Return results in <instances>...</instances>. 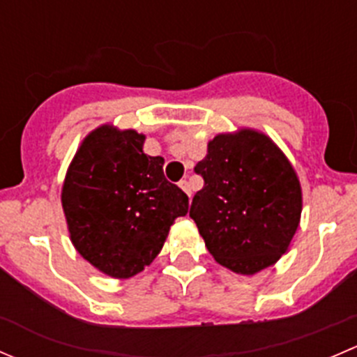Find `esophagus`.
Returning a JSON list of instances; mask_svg holds the SVG:
<instances>
[{
  "label": "esophagus",
  "instance_id": "obj_1",
  "mask_svg": "<svg viewBox=\"0 0 357 357\" xmlns=\"http://www.w3.org/2000/svg\"><path fill=\"white\" fill-rule=\"evenodd\" d=\"M179 188H181L183 192H185L186 195H188L190 199H192V186H190V183L186 181V179H181V181H179Z\"/></svg>",
  "mask_w": 357,
  "mask_h": 357
}]
</instances>
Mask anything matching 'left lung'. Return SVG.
<instances>
[{
  "instance_id": "obj_1",
  "label": "left lung",
  "mask_w": 357,
  "mask_h": 357,
  "mask_svg": "<svg viewBox=\"0 0 357 357\" xmlns=\"http://www.w3.org/2000/svg\"><path fill=\"white\" fill-rule=\"evenodd\" d=\"M204 188L190 218L212 257L236 275L276 264L301 225L302 188L289 157L262 131L219 132L195 165Z\"/></svg>"
}]
</instances>
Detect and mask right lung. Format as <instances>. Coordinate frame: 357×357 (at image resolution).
<instances>
[{"mask_svg":"<svg viewBox=\"0 0 357 357\" xmlns=\"http://www.w3.org/2000/svg\"><path fill=\"white\" fill-rule=\"evenodd\" d=\"M145 135L102 124L68 164L62 208L68 236L103 275L128 280L152 264L188 197L164 176V158L143 152Z\"/></svg>","mask_w":357,"mask_h":357,"instance_id":"obj_1","label":"right lung"}]
</instances>
